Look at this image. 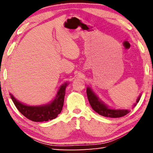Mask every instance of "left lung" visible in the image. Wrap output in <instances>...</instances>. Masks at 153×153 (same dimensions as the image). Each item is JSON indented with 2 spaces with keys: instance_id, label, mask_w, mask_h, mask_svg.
<instances>
[{
  "instance_id": "1",
  "label": "left lung",
  "mask_w": 153,
  "mask_h": 153,
  "mask_svg": "<svg viewBox=\"0 0 153 153\" xmlns=\"http://www.w3.org/2000/svg\"><path fill=\"white\" fill-rule=\"evenodd\" d=\"M86 93L90 105H91L92 109L100 115L107 117L117 118L123 117L129 113V111L127 109H115V108L110 107L98 97V96L96 94L91 87H87ZM140 97L141 94L137 98L136 103L134 105V107L139 102Z\"/></svg>"
}]
</instances>
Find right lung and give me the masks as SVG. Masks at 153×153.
Wrapping results in <instances>:
<instances>
[{
  "mask_svg": "<svg viewBox=\"0 0 153 153\" xmlns=\"http://www.w3.org/2000/svg\"><path fill=\"white\" fill-rule=\"evenodd\" d=\"M69 83L65 82L59 88L54 99L45 105L31 106L19 101L10 93L13 102L19 112L25 117L35 122L47 121L57 117L63 108L65 89Z\"/></svg>",
  "mask_w": 153,
  "mask_h": 153,
  "instance_id": "add662e5",
  "label": "right lung"
}]
</instances>
